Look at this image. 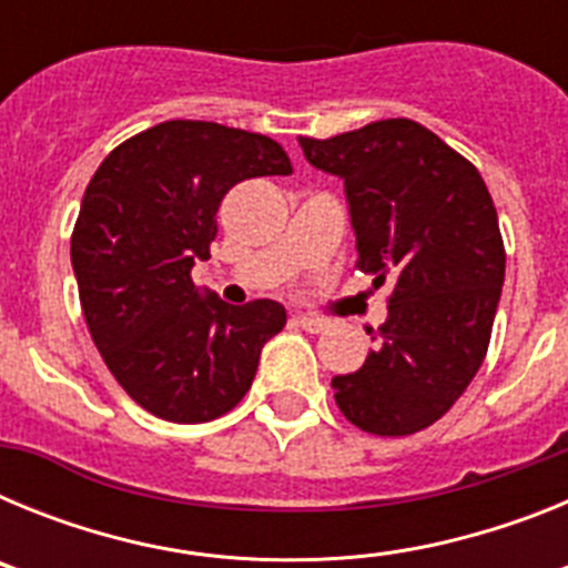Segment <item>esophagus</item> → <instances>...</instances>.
<instances>
[{"label":"esophagus","mask_w":568,"mask_h":568,"mask_svg":"<svg viewBox=\"0 0 568 568\" xmlns=\"http://www.w3.org/2000/svg\"><path fill=\"white\" fill-rule=\"evenodd\" d=\"M295 327L301 329H307V333H324L327 329V321H321V318H313V315H295Z\"/></svg>","instance_id":"34e87169"}]
</instances>
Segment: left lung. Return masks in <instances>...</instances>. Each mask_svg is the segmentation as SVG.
Masks as SVG:
<instances>
[{
	"mask_svg": "<svg viewBox=\"0 0 568 568\" xmlns=\"http://www.w3.org/2000/svg\"><path fill=\"white\" fill-rule=\"evenodd\" d=\"M315 170L344 182L358 267L395 281L389 315L335 404L364 433L400 438L449 413L484 364L506 253L484 179L413 119L298 139Z\"/></svg>",
	"mask_w": 568,
	"mask_h": 568,
	"instance_id": "obj_1",
	"label": "left lung"
}]
</instances>
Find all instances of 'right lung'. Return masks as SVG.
Wrapping results in <instances>:
<instances>
[{
  "label": "right lung",
  "instance_id": "right-lung-1",
  "mask_svg": "<svg viewBox=\"0 0 568 568\" xmlns=\"http://www.w3.org/2000/svg\"><path fill=\"white\" fill-rule=\"evenodd\" d=\"M290 173L267 135L175 119L119 144L90 179L70 239L84 321L113 378L155 418L230 413L287 324L278 301L230 307L190 270L210 258L230 187Z\"/></svg>",
  "mask_w": 568,
  "mask_h": 568
}]
</instances>
